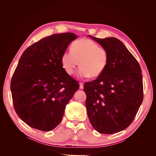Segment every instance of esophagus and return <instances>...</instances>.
I'll return each instance as SVG.
<instances>
[{"label": "esophagus", "mask_w": 156, "mask_h": 156, "mask_svg": "<svg viewBox=\"0 0 156 156\" xmlns=\"http://www.w3.org/2000/svg\"><path fill=\"white\" fill-rule=\"evenodd\" d=\"M83 83H81V82H80L79 83V88L80 89H83Z\"/></svg>", "instance_id": "obj_1"}]
</instances>
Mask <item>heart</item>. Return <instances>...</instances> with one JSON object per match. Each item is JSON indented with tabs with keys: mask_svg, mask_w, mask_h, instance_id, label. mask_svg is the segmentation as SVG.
I'll list each match as a JSON object with an SVG mask.
<instances>
[{
	"mask_svg": "<svg viewBox=\"0 0 156 156\" xmlns=\"http://www.w3.org/2000/svg\"><path fill=\"white\" fill-rule=\"evenodd\" d=\"M64 70L72 75L79 64L77 72L80 77H98L104 72L108 62V55L105 49L99 47L95 42L88 39L74 41L70 51H66L60 58Z\"/></svg>",
	"mask_w": 156,
	"mask_h": 156,
	"instance_id": "heart-1",
	"label": "heart"
}]
</instances>
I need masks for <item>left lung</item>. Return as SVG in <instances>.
<instances>
[{
  "instance_id": "left-lung-1",
  "label": "left lung",
  "mask_w": 156,
  "mask_h": 156,
  "mask_svg": "<svg viewBox=\"0 0 156 156\" xmlns=\"http://www.w3.org/2000/svg\"><path fill=\"white\" fill-rule=\"evenodd\" d=\"M88 36L107 50L108 62L100 76L84 84L88 116L99 133H116L131 124L143 102L141 68L119 39Z\"/></svg>"
}]
</instances>
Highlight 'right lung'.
Masks as SVG:
<instances>
[{
  "label": "right lung",
  "mask_w": 156,
  "mask_h": 156,
  "mask_svg": "<svg viewBox=\"0 0 156 156\" xmlns=\"http://www.w3.org/2000/svg\"><path fill=\"white\" fill-rule=\"evenodd\" d=\"M76 38L71 32L51 35L22 54L10 89L14 109L30 127L44 131L53 129L79 89L78 82L66 73L60 62L62 53Z\"/></svg>",
  "instance_id": "obj_1"
}]
</instances>
